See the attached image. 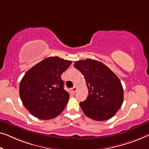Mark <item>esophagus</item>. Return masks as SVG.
<instances>
[{"mask_svg":"<svg viewBox=\"0 0 149 149\" xmlns=\"http://www.w3.org/2000/svg\"><path fill=\"white\" fill-rule=\"evenodd\" d=\"M77 86H74V88H72V89H71V90H72V92L73 93H75V92H76V90H77Z\"/></svg>","mask_w":149,"mask_h":149,"instance_id":"esophagus-1","label":"esophagus"}]
</instances>
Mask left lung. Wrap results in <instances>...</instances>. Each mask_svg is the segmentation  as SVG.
<instances>
[{
	"mask_svg": "<svg viewBox=\"0 0 149 149\" xmlns=\"http://www.w3.org/2000/svg\"><path fill=\"white\" fill-rule=\"evenodd\" d=\"M74 67L85 77L89 95L81 102V108L94 120H109L120 108L124 92L120 80L100 61L87 59L75 62Z\"/></svg>",
	"mask_w": 149,
	"mask_h": 149,
	"instance_id": "obj_1",
	"label": "left lung"
}]
</instances>
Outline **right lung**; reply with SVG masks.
I'll list each match as a JSON object with an SVG mask.
<instances>
[{"label": "right lung", "mask_w": 149, "mask_h": 149, "mask_svg": "<svg viewBox=\"0 0 149 149\" xmlns=\"http://www.w3.org/2000/svg\"><path fill=\"white\" fill-rule=\"evenodd\" d=\"M72 61L58 57L44 59L25 73L19 94L26 109L41 120L54 118L62 112L70 98L61 75Z\"/></svg>", "instance_id": "1"}]
</instances>
